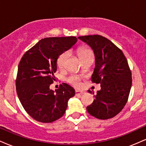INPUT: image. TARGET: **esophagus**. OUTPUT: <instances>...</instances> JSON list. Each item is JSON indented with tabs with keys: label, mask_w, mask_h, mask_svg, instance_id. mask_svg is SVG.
Instances as JSON below:
<instances>
[{
	"label": "esophagus",
	"mask_w": 146,
	"mask_h": 146,
	"mask_svg": "<svg viewBox=\"0 0 146 146\" xmlns=\"http://www.w3.org/2000/svg\"><path fill=\"white\" fill-rule=\"evenodd\" d=\"M84 92H83V91H80V90H75V95H76V96H79V95H83L84 94Z\"/></svg>",
	"instance_id": "obj_1"
}]
</instances>
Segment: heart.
<instances>
[{"mask_svg":"<svg viewBox=\"0 0 146 146\" xmlns=\"http://www.w3.org/2000/svg\"><path fill=\"white\" fill-rule=\"evenodd\" d=\"M77 53H78L80 60H83L84 59L88 58H93V53L90 51L89 48H86V47H80L77 50ZM69 56V53L68 51H65L64 53H62L61 55L58 58V61H57V64H58V67L60 68H62L64 67L65 64ZM69 82L72 84L73 85H74L75 86L80 87L81 86V83H80V79L77 77H72L68 80Z\"/></svg>","mask_w":146,"mask_h":146,"instance_id":"obj_1","label":"heart"}]
</instances>
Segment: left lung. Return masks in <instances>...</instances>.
<instances>
[{"mask_svg": "<svg viewBox=\"0 0 146 146\" xmlns=\"http://www.w3.org/2000/svg\"><path fill=\"white\" fill-rule=\"evenodd\" d=\"M93 49L95 64L91 80L100 84L88 113L100 119H108L121 111L128 101L132 75L123 52L107 38L99 35L78 37ZM88 93L94 92L88 90Z\"/></svg>", "mask_w": 146, "mask_h": 146, "instance_id": "1", "label": "left lung"}]
</instances>
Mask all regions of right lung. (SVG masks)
<instances>
[{"label":"right lung","mask_w":146,"mask_h":146,"mask_svg":"<svg viewBox=\"0 0 146 146\" xmlns=\"http://www.w3.org/2000/svg\"><path fill=\"white\" fill-rule=\"evenodd\" d=\"M78 41L74 36L42 39L28 50L18 64L16 92L26 112L36 121L51 123L62 117L75 89L66 83L50 89L55 80L57 60Z\"/></svg>","instance_id":"obj_1"}]
</instances>
